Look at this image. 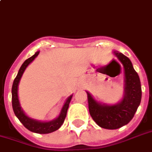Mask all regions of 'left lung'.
Returning <instances> with one entry per match:
<instances>
[{
    "label": "left lung",
    "instance_id": "left-lung-1",
    "mask_svg": "<svg viewBox=\"0 0 152 152\" xmlns=\"http://www.w3.org/2000/svg\"><path fill=\"white\" fill-rule=\"evenodd\" d=\"M113 53L121 62L124 70V92L121 101L116 104H105L97 102L86 91L91 117L99 126L109 130L118 129L128 124L133 118L142 98L139 76L130 59L118 50H113Z\"/></svg>",
    "mask_w": 152,
    "mask_h": 152
}]
</instances>
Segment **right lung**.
Returning <instances> with one entry per match:
<instances>
[{
	"instance_id": "add662e5",
	"label": "right lung",
	"mask_w": 152,
	"mask_h": 152,
	"mask_svg": "<svg viewBox=\"0 0 152 152\" xmlns=\"http://www.w3.org/2000/svg\"><path fill=\"white\" fill-rule=\"evenodd\" d=\"M39 50H38L34 56L26 59L20 67L16 78L13 80V86H12V105H13V112L15 113L16 117L26 129L32 131L34 133L49 134L57 130L63 125V123L64 122L65 118H66V115H67V110L69 107V104H70L72 95H71L67 97V100L65 101L64 104L63 105V107H62L59 116L53 120L40 121V120L32 118H30L26 114L24 110H22V106H21L20 102H19L18 85L25 70L26 69L28 65L30 64V63H32L34 59L39 56Z\"/></svg>"
}]
</instances>
